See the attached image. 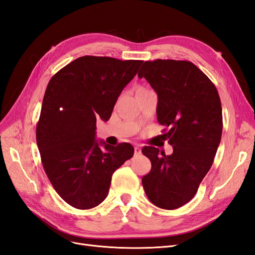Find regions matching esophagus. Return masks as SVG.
Masks as SVG:
<instances>
[{
  "instance_id": "obj_1",
  "label": "esophagus",
  "mask_w": 255,
  "mask_h": 255,
  "mask_svg": "<svg viewBox=\"0 0 255 255\" xmlns=\"http://www.w3.org/2000/svg\"><path fill=\"white\" fill-rule=\"evenodd\" d=\"M140 154H141L140 146H134V155H140Z\"/></svg>"
}]
</instances>
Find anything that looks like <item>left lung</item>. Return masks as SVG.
<instances>
[{
    "mask_svg": "<svg viewBox=\"0 0 255 255\" xmlns=\"http://www.w3.org/2000/svg\"><path fill=\"white\" fill-rule=\"evenodd\" d=\"M138 76L158 96L157 121L169 127L165 134L173 147L171 155L154 146L142 148L152 162L142 185L152 204L173 210L194 197L213 164L223 129L220 96L210 78L190 61H145Z\"/></svg>",
    "mask_w": 255,
    "mask_h": 255,
    "instance_id": "8db88e82",
    "label": "left lung"
}]
</instances>
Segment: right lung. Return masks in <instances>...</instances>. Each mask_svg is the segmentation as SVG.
I'll list each match as a JSON object with an SVG mask.
<instances>
[{
	"mask_svg": "<svg viewBox=\"0 0 255 255\" xmlns=\"http://www.w3.org/2000/svg\"><path fill=\"white\" fill-rule=\"evenodd\" d=\"M141 60L84 56L50 78L43 98L36 142L44 170L60 197L76 209L100 205L116 169L133 146L96 140L97 119L108 121ZM105 145L103 149L100 144Z\"/></svg>",
	"mask_w": 255,
	"mask_h": 255,
	"instance_id": "add662e5",
	"label": "right lung"
}]
</instances>
